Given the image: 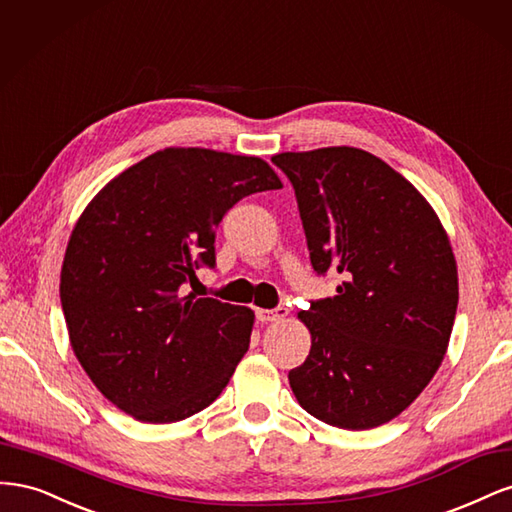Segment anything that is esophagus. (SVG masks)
I'll return each mask as SVG.
<instances>
[{
    "label": "esophagus",
    "instance_id": "34e87169",
    "mask_svg": "<svg viewBox=\"0 0 512 512\" xmlns=\"http://www.w3.org/2000/svg\"><path fill=\"white\" fill-rule=\"evenodd\" d=\"M288 316V309L284 305L275 309H256V320L258 322H280Z\"/></svg>",
    "mask_w": 512,
    "mask_h": 512
}]
</instances>
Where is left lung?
<instances>
[{
    "instance_id": "8db88e82",
    "label": "left lung",
    "mask_w": 512,
    "mask_h": 512,
    "mask_svg": "<svg viewBox=\"0 0 512 512\" xmlns=\"http://www.w3.org/2000/svg\"><path fill=\"white\" fill-rule=\"evenodd\" d=\"M312 267L335 297L299 318L312 350L290 369L303 410L339 429L389 423L436 374L457 314V265L436 211L397 170L354 147L277 153Z\"/></svg>"
}]
</instances>
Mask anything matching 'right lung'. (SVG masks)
<instances>
[{
    "instance_id": "1",
    "label": "right lung",
    "mask_w": 512,
    "mask_h": 512,
    "mask_svg": "<svg viewBox=\"0 0 512 512\" xmlns=\"http://www.w3.org/2000/svg\"><path fill=\"white\" fill-rule=\"evenodd\" d=\"M260 158L168 147L106 183L76 222L59 297L76 359L143 423L183 421L218 399L250 348V307L196 299L215 228L241 198L280 190Z\"/></svg>"
}]
</instances>
